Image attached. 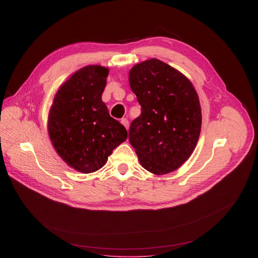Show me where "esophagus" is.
<instances>
[{
	"label": "esophagus",
	"instance_id": "34e87169",
	"mask_svg": "<svg viewBox=\"0 0 258 258\" xmlns=\"http://www.w3.org/2000/svg\"><path fill=\"white\" fill-rule=\"evenodd\" d=\"M121 124L123 125L126 130H128V127H130V123H128V120H127V119H125V118L121 119Z\"/></svg>",
	"mask_w": 258,
	"mask_h": 258
}]
</instances>
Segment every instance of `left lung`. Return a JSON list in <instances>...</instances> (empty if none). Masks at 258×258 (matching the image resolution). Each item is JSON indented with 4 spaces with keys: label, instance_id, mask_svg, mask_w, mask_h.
<instances>
[{
    "label": "left lung",
    "instance_id": "left-lung-1",
    "mask_svg": "<svg viewBox=\"0 0 258 258\" xmlns=\"http://www.w3.org/2000/svg\"><path fill=\"white\" fill-rule=\"evenodd\" d=\"M128 81L141 105L128 132L140 164L157 175L177 170L194 153L201 133L202 110L194 85L157 58L135 64Z\"/></svg>",
    "mask_w": 258,
    "mask_h": 258
}]
</instances>
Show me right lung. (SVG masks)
Returning a JSON list of instances; mask_svg holds the SVG:
<instances>
[{"label": "right lung", "instance_id": "add662e5", "mask_svg": "<svg viewBox=\"0 0 258 258\" xmlns=\"http://www.w3.org/2000/svg\"><path fill=\"white\" fill-rule=\"evenodd\" d=\"M108 69L89 64L58 88L48 115V134L68 166L83 173L100 169L127 138L125 127L108 114L101 99Z\"/></svg>", "mask_w": 258, "mask_h": 258}]
</instances>
